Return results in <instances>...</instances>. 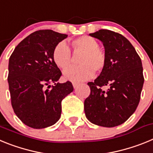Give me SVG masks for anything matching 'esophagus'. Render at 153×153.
I'll use <instances>...</instances> for the list:
<instances>
[{"label":"esophagus","mask_w":153,"mask_h":153,"mask_svg":"<svg viewBox=\"0 0 153 153\" xmlns=\"http://www.w3.org/2000/svg\"><path fill=\"white\" fill-rule=\"evenodd\" d=\"M78 85H79V83H76V82H74L73 83V86H74V88H76L78 86Z\"/></svg>","instance_id":"34e87169"}]
</instances>
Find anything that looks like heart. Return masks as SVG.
I'll return each mask as SVG.
<instances>
[{
  "label": "heart",
  "mask_w": 153,
  "mask_h": 153,
  "mask_svg": "<svg viewBox=\"0 0 153 153\" xmlns=\"http://www.w3.org/2000/svg\"><path fill=\"white\" fill-rule=\"evenodd\" d=\"M74 53H82L77 67H69L72 62V54L67 44L60 42L53 51V59L60 68H67L63 72L65 79L79 82L91 78L96 73H100L106 64L105 53L99 48V43L95 38L84 35L71 42Z\"/></svg>",
  "instance_id": "1"
}]
</instances>
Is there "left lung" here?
<instances>
[{
	"instance_id": "8db88e82",
	"label": "left lung",
	"mask_w": 153,
	"mask_h": 153,
	"mask_svg": "<svg viewBox=\"0 0 153 153\" xmlns=\"http://www.w3.org/2000/svg\"><path fill=\"white\" fill-rule=\"evenodd\" d=\"M90 36L102 42L105 68L87 84L90 94L84 101L86 117L92 123L114 127L125 123L136 111L144 83L141 59L125 36L109 30ZM108 86L107 90L102 87Z\"/></svg>"
}]
</instances>
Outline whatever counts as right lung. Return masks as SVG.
<instances>
[{
	"mask_svg": "<svg viewBox=\"0 0 153 153\" xmlns=\"http://www.w3.org/2000/svg\"><path fill=\"white\" fill-rule=\"evenodd\" d=\"M67 37L52 30L35 31L10 56L7 81L12 107L31 128L56 123L61 116L62 100L74 90L70 81L56 83L62 74L53 59L54 47Z\"/></svg>",
	"mask_w": 153,
	"mask_h": 153,
	"instance_id": "right-lung-1",
	"label": "right lung"
}]
</instances>
